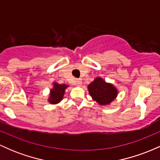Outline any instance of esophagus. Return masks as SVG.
<instances>
[{
    "label": "esophagus",
    "mask_w": 160,
    "mask_h": 160,
    "mask_svg": "<svg viewBox=\"0 0 160 160\" xmlns=\"http://www.w3.org/2000/svg\"><path fill=\"white\" fill-rule=\"evenodd\" d=\"M76 85L78 86H80L82 85V81L81 80H76Z\"/></svg>",
    "instance_id": "esophagus-1"
}]
</instances>
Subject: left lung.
<instances>
[{"label": "left lung", "mask_w": 160, "mask_h": 160, "mask_svg": "<svg viewBox=\"0 0 160 160\" xmlns=\"http://www.w3.org/2000/svg\"><path fill=\"white\" fill-rule=\"evenodd\" d=\"M89 93L100 105H107L117 96V89L111 83H108L102 78H96L88 86Z\"/></svg>", "instance_id": "1"}]
</instances>
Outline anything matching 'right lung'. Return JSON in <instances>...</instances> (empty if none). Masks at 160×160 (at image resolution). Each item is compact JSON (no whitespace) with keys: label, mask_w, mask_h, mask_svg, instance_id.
<instances>
[{"label":"right lung","mask_w":160,"mask_h":160,"mask_svg":"<svg viewBox=\"0 0 160 160\" xmlns=\"http://www.w3.org/2000/svg\"><path fill=\"white\" fill-rule=\"evenodd\" d=\"M68 87L65 84H58L57 82L53 83V88L50 90V94L48 102L50 104H56L60 102L65 95V89Z\"/></svg>","instance_id":"add662e5"}]
</instances>
